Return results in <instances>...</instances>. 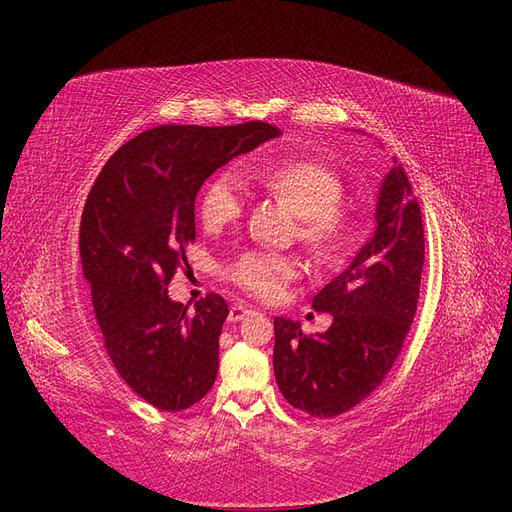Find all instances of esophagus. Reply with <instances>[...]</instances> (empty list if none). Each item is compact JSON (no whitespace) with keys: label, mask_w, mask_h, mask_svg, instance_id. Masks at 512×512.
<instances>
[{"label":"esophagus","mask_w":512,"mask_h":512,"mask_svg":"<svg viewBox=\"0 0 512 512\" xmlns=\"http://www.w3.org/2000/svg\"><path fill=\"white\" fill-rule=\"evenodd\" d=\"M247 314H252V309H250V307L243 305V303H235V305L230 307L228 320H230V322H239V320H243Z\"/></svg>","instance_id":"obj_1"}]
</instances>
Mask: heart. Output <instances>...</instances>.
Instances as JSON below:
<instances>
[{"label": "heart", "instance_id": "obj_1", "mask_svg": "<svg viewBox=\"0 0 512 512\" xmlns=\"http://www.w3.org/2000/svg\"><path fill=\"white\" fill-rule=\"evenodd\" d=\"M247 175L267 194L284 200L297 213L299 241L320 262L344 254L354 235V220L344 207L346 185L333 168L314 160L292 158L247 168ZM245 211L241 183L230 173L209 179L200 194V222L209 232L235 224ZM299 275V262L273 252H245L226 267V277L239 290L262 301H273Z\"/></svg>", "mask_w": 512, "mask_h": 512}]
</instances>
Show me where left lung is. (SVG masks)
Segmentation results:
<instances>
[{
	"mask_svg": "<svg viewBox=\"0 0 512 512\" xmlns=\"http://www.w3.org/2000/svg\"><path fill=\"white\" fill-rule=\"evenodd\" d=\"M376 232L350 267L312 301L333 314L329 331L305 335L273 320L275 380L288 404L316 418L359 406L395 365L414 322L425 262L421 207L401 166L384 177Z\"/></svg>",
	"mask_w": 512,
	"mask_h": 512,
	"instance_id": "8db88e82",
	"label": "left lung"
}]
</instances>
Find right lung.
<instances>
[{
    "mask_svg": "<svg viewBox=\"0 0 512 512\" xmlns=\"http://www.w3.org/2000/svg\"><path fill=\"white\" fill-rule=\"evenodd\" d=\"M282 132L237 126H158L121 145L91 188L81 220L83 275L117 374L164 412L192 408L218 376L224 297L194 309L168 299L196 239L194 200L207 177Z\"/></svg>",
    "mask_w": 512,
    "mask_h": 512,
    "instance_id": "right-lung-1",
    "label": "right lung"
}]
</instances>
